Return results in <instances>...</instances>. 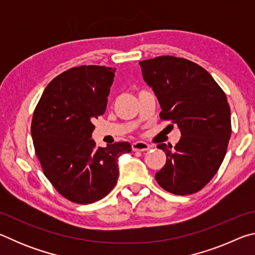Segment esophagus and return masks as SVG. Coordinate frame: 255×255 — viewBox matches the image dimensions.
Listing matches in <instances>:
<instances>
[{
  "label": "esophagus",
  "mask_w": 255,
  "mask_h": 255,
  "mask_svg": "<svg viewBox=\"0 0 255 255\" xmlns=\"http://www.w3.org/2000/svg\"><path fill=\"white\" fill-rule=\"evenodd\" d=\"M150 146L148 144L144 143V141H136V143L131 144V149L133 152H145V150H148Z\"/></svg>",
  "instance_id": "esophagus-1"
}]
</instances>
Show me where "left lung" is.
<instances>
[{
    "mask_svg": "<svg viewBox=\"0 0 255 255\" xmlns=\"http://www.w3.org/2000/svg\"><path fill=\"white\" fill-rule=\"evenodd\" d=\"M139 65L161 105L159 117L181 130L174 147L157 145L166 163L155 179L173 195H192L214 178L226 155L232 133L226 94L205 68L189 59L158 56Z\"/></svg>",
    "mask_w": 255,
    "mask_h": 255,
    "instance_id": "8db88e82",
    "label": "left lung"
}]
</instances>
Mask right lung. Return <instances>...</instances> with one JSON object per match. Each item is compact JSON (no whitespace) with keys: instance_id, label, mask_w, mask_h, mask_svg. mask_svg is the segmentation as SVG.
Masks as SVG:
<instances>
[{"instance_id":"obj_1","label":"right lung","mask_w":255,"mask_h":255,"mask_svg":"<svg viewBox=\"0 0 255 255\" xmlns=\"http://www.w3.org/2000/svg\"><path fill=\"white\" fill-rule=\"evenodd\" d=\"M115 70L82 65L46 86L33 111L31 136L42 172L67 200L88 205L105 198L117 183L118 157L127 141L97 147L94 119L105 114Z\"/></svg>"}]
</instances>
